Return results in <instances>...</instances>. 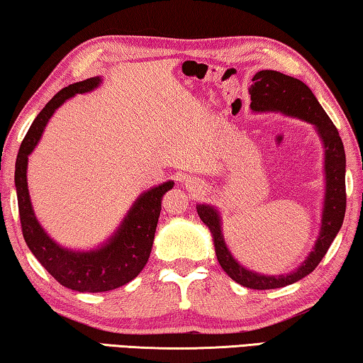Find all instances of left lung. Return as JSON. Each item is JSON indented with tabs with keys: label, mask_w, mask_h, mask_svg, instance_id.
I'll return each mask as SVG.
<instances>
[{
	"label": "left lung",
	"mask_w": 363,
	"mask_h": 363,
	"mask_svg": "<svg viewBox=\"0 0 363 363\" xmlns=\"http://www.w3.org/2000/svg\"><path fill=\"white\" fill-rule=\"evenodd\" d=\"M250 86V108L253 111H281L290 116H298L314 124L325 148V202H323L320 236L317 239L314 250L308 259L296 271L282 276H263L245 269L236 259L225 244L221 234L220 215L213 207L199 204L198 215L208 226L217 252L218 263L233 281L253 290L281 289L285 285L298 282L311 274L317 264L325 257L333 239L338 234L346 212V155L341 137L332 119L317 101L313 91L303 81L291 78L274 69H262L252 78Z\"/></svg>",
	"instance_id": "8db88e82"
}]
</instances>
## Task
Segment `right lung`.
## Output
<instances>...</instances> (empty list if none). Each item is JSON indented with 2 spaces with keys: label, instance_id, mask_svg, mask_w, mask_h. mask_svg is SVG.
Returning <instances> with one entry per match:
<instances>
[{
  "label": "right lung",
  "instance_id": "obj_1",
  "mask_svg": "<svg viewBox=\"0 0 363 363\" xmlns=\"http://www.w3.org/2000/svg\"><path fill=\"white\" fill-rule=\"evenodd\" d=\"M100 84V78H89L63 87L35 118L25 135L16 161V189L22 234L28 249L44 269L63 287L76 291H108L123 287L135 279L148 262L161 213L162 196L174 182L162 183L143 193L127 213L116 234L97 250L72 252L50 239L33 213L27 185L28 155L41 138L44 125L54 111L74 94H84Z\"/></svg>",
  "mask_w": 363,
  "mask_h": 363
}]
</instances>
